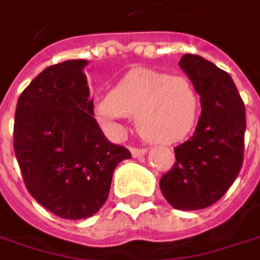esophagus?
<instances>
[{
  "label": "esophagus",
  "mask_w": 260,
  "mask_h": 260,
  "mask_svg": "<svg viewBox=\"0 0 260 260\" xmlns=\"http://www.w3.org/2000/svg\"><path fill=\"white\" fill-rule=\"evenodd\" d=\"M146 152H147L146 147H131V153H132L134 158H138V156L144 155Z\"/></svg>",
  "instance_id": "esophagus-1"
}]
</instances>
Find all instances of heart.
Masks as SVG:
<instances>
[{"instance_id": "obj_1", "label": "heart", "mask_w": 260, "mask_h": 260, "mask_svg": "<svg viewBox=\"0 0 260 260\" xmlns=\"http://www.w3.org/2000/svg\"><path fill=\"white\" fill-rule=\"evenodd\" d=\"M200 113L194 85L183 77L135 69L98 104L102 122L117 126L137 116L140 135L155 143H176L191 134Z\"/></svg>"}]
</instances>
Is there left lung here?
I'll list each match as a JSON object with an SVG mask.
<instances>
[{
	"label": "left lung",
	"mask_w": 260,
	"mask_h": 260,
	"mask_svg": "<svg viewBox=\"0 0 260 260\" xmlns=\"http://www.w3.org/2000/svg\"><path fill=\"white\" fill-rule=\"evenodd\" d=\"M179 66L200 94L202 114L192 137L175 147L176 162L159 186L175 209L194 211L218 202L239 175L245 107L234 79L214 63L185 54Z\"/></svg>",
	"instance_id": "1"
}]
</instances>
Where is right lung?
<instances>
[{
    "label": "right lung",
    "instance_id": "1",
    "mask_svg": "<svg viewBox=\"0 0 260 260\" xmlns=\"http://www.w3.org/2000/svg\"><path fill=\"white\" fill-rule=\"evenodd\" d=\"M85 64L69 60L46 68L21 93L15 113L13 149L26 189L66 220L96 214L108 199L114 169L131 158L93 117Z\"/></svg>",
    "mask_w": 260,
    "mask_h": 260
}]
</instances>
